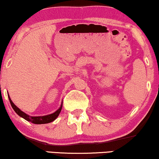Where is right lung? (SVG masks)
I'll list each match as a JSON object with an SVG mask.
<instances>
[{
    "label": "right lung",
    "mask_w": 159,
    "mask_h": 159,
    "mask_svg": "<svg viewBox=\"0 0 159 159\" xmlns=\"http://www.w3.org/2000/svg\"><path fill=\"white\" fill-rule=\"evenodd\" d=\"M8 98H9V101L13 109L15 111V112L19 116H20L21 117H22L28 121H31V122L34 123V124H37V125H40V124H47V123H50L51 121H53L55 120V119L57 118L58 115H59L61 111L62 108V105L61 106V107L58 108V109L56 111V112H54L53 114L47 115V116H30L29 115L26 114L25 113H24L23 111L19 109L18 107H16V106L14 105V103H13L11 100L9 95H8Z\"/></svg>",
    "instance_id": "right-lung-1"
}]
</instances>
